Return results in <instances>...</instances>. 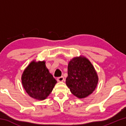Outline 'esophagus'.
<instances>
[{"label": "esophagus", "instance_id": "obj_1", "mask_svg": "<svg viewBox=\"0 0 126 126\" xmlns=\"http://www.w3.org/2000/svg\"><path fill=\"white\" fill-rule=\"evenodd\" d=\"M64 77H63V76L57 78V80H58V82H63V81L64 80Z\"/></svg>", "mask_w": 126, "mask_h": 126}]
</instances>
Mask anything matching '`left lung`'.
Returning a JSON list of instances; mask_svg holds the SVG:
<instances>
[{
  "label": "left lung",
  "mask_w": 126,
  "mask_h": 126,
  "mask_svg": "<svg viewBox=\"0 0 126 126\" xmlns=\"http://www.w3.org/2000/svg\"><path fill=\"white\" fill-rule=\"evenodd\" d=\"M66 85L78 98H84L96 88L98 76L88 59L83 55L76 57L69 62Z\"/></svg>",
  "instance_id": "1"
}]
</instances>
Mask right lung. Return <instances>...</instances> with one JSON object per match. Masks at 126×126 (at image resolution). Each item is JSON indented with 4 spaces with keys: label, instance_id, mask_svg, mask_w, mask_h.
<instances>
[{
    "label": "right lung",
    "instance_id": "add662e5",
    "mask_svg": "<svg viewBox=\"0 0 126 126\" xmlns=\"http://www.w3.org/2000/svg\"><path fill=\"white\" fill-rule=\"evenodd\" d=\"M22 86L30 97L43 101L52 92L57 82L46 65V62L33 60L23 72Z\"/></svg>",
    "mask_w": 126,
    "mask_h": 126
}]
</instances>
